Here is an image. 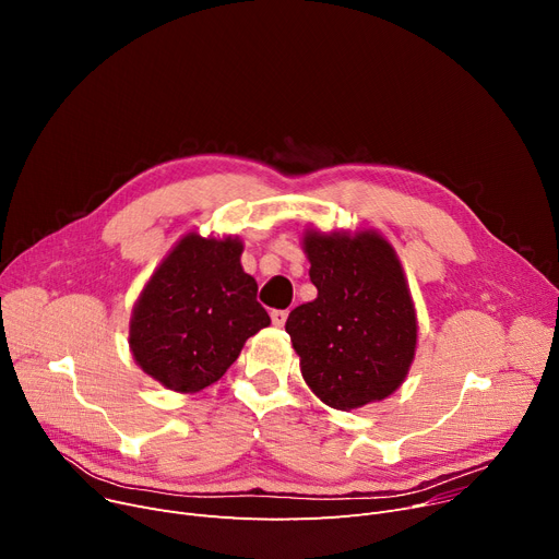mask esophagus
I'll return each instance as SVG.
<instances>
[{"label":"esophagus","mask_w":559,"mask_h":559,"mask_svg":"<svg viewBox=\"0 0 559 559\" xmlns=\"http://www.w3.org/2000/svg\"><path fill=\"white\" fill-rule=\"evenodd\" d=\"M285 321H287V310H274L272 312V324L274 326H285Z\"/></svg>","instance_id":"esophagus-1"}]
</instances>
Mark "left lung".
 <instances>
[{
    "mask_svg": "<svg viewBox=\"0 0 559 559\" xmlns=\"http://www.w3.org/2000/svg\"><path fill=\"white\" fill-rule=\"evenodd\" d=\"M304 253L317 299L289 312L285 331L312 394L358 409L394 394L417 354V310L401 260L385 235L314 226Z\"/></svg>",
    "mask_w": 559,
    "mask_h": 559,
    "instance_id": "obj_1",
    "label": "left lung"
}]
</instances>
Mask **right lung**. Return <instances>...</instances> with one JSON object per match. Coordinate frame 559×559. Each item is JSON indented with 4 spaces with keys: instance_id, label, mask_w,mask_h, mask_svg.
Wrapping results in <instances>:
<instances>
[{
    "instance_id": "obj_1",
    "label": "right lung",
    "mask_w": 559,
    "mask_h": 559,
    "mask_svg": "<svg viewBox=\"0 0 559 559\" xmlns=\"http://www.w3.org/2000/svg\"><path fill=\"white\" fill-rule=\"evenodd\" d=\"M238 235L186 233L144 283L129 321L135 365L171 392L194 394L226 373L272 321L242 270Z\"/></svg>"
}]
</instances>
